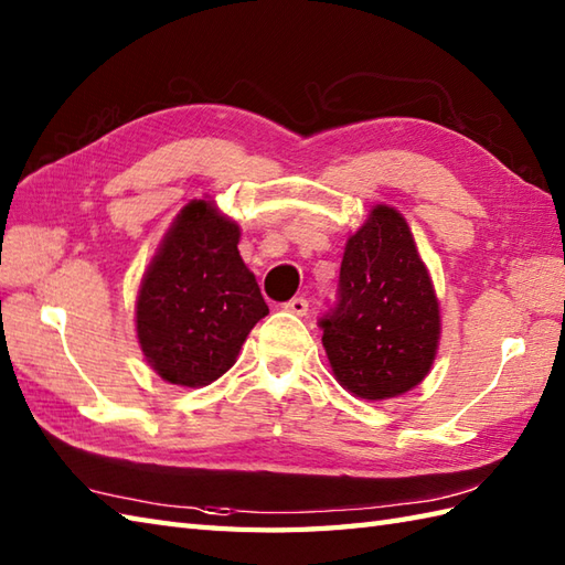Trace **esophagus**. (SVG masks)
Listing matches in <instances>:
<instances>
[{"mask_svg": "<svg viewBox=\"0 0 565 565\" xmlns=\"http://www.w3.org/2000/svg\"><path fill=\"white\" fill-rule=\"evenodd\" d=\"M284 310H289V313H294V316H306L308 313V301L306 298H291L289 303H284Z\"/></svg>", "mask_w": 565, "mask_h": 565, "instance_id": "esophagus-1", "label": "esophagus"}]
</instances>
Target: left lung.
<instances>
[{
	"label": "left lung",
	"instance_id": "8db88e82",
	"mask_svg": "<svg viewBox=\"0 0 565 565\" xmlns=\"http://www.w3.org/2000/svg\"><path fill=\"white\" fill-rule=\"evenodd\" d=\"M320 328L334 379L356 398H398L425 381L437 356L441 316L401 211L376 203L347 237L338 306Z\"/></svg>",
	"mask_w": 565,
	"mask_h": 565
}]
</instances>
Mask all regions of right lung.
<instances>
[{"label":"right lung","mask_w":565,"mask_h":565,"mask_svg":"<svg viewBox=\"0 0 565 565\" xmlns=\"http://www.w3.org/2000/svg\"><path fill=\"white\" fill-rule=\"evenodd\" d=\"M237 243L239 225L213 201L194 199L177 213L142 274L138 344L167 383L199 388L221 379L269 313Z\"/></svg>","instance_id":"1"}]
</instances>
